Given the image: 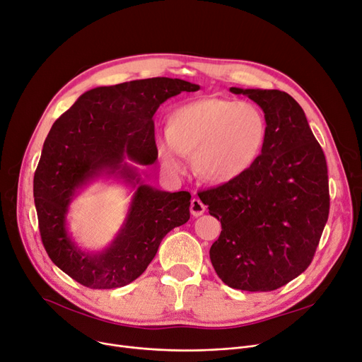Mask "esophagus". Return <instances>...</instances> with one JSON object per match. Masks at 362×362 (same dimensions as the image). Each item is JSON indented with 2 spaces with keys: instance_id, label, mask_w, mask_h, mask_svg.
<instances>
[{
  "instance_id": "obj_1",
  "label": "esophagus",
  "mask_w": 362,
  "mask_h": 362,
  "mask_svg": "<svg viewBox=\"0 0 362 362\" xmlns=\"http://www.w3.org/2000/svg\"><path fill=\"white\" fill-rule=\"evenodd\" d=\"M204 211H206V206H204V204H202L198 198H194V199L191 201V214L195 216V217H198V216H201Z\"/></svg>"
}]
</instances>
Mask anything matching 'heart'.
Masks as SVG:
<instances>
[{
  "label": "heart",
  "instance_id": "1",
  "mask_svg": "<svg viewBox=\"0 0 362 362\" xmlns=\"http://www.w3.org/2000/svg\"><path fill=\"white\" fill-rule=\"evenodd\" d=\"M167 140L158 144L163 167L177 175L180 156H192L197 175L211 185L241 179L256 165L268 137V121L250 102L202 98L185 103L167 121Z\"/></svg>",
  "mask_w": 362,
  "mask_h": 362
}]
</instances>
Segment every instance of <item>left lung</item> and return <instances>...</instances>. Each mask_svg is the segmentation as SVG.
Masks as SVG:
<instances>
[{
	"label": "left lung",
	"mask_w": 362,
	"mask_h": 362,
	"mask_svg": "<svg viewBox=\"0 0 362 362\" xmlns=\"http://www.w3.org/2000/svg\"><path fill=\"white\" fill-rule=\"evenodd\" d=\"M229 90L262 107L268 137L247 175L198 194L222 223L210 259L226 286L272 291L305 272L315 255L329 211L327 161L288 93Z\"/></svg>",
	"instance_id": "obj_1"
}]
</instances>
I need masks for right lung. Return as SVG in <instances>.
Segmentation results:
<instances>
[{
  "label": "right lung",
  "mask_w": 362,
  "mask_h": 362,
  "mask_svg": "<svg viewBox=\"0 0 362 362\" xmlns=\"http://www.w3.org/2000/svg\"><path fill=\"white\" fill-rule=\"evenodd\" d=\"M198 90V84L165 76L98 87L81 94L53 124L34 176L38 226L52 262L84 287L130 284L146 271L165 235L189 220V192L155 189L127 161L155 163L156 109L182 91ZM99 177L119 178L135 194L115 241L93 254L70 238L66 216L71 198Z\"/></svg>",
  "instance_id": "obj_1"
}]
</instances>
